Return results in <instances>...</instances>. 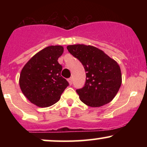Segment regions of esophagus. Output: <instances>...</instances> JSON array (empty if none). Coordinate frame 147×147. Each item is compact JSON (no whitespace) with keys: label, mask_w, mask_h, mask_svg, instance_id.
Segmentation results:
<instances>
[{"label":"esophagus","mask_w":147,"mask_h":147,"mask_svg":"<svg viewBox=\"0 0 147 147\" xmlns=\"http://www.w3.org/2000/svg\"><path fill=\"white\" fill-rule=\"evenodd\" d=\"M68 81L69 84H70V85H72V78H69L68 79Z\"/></svg>","instance_id":"obj_1"}]
</instances>
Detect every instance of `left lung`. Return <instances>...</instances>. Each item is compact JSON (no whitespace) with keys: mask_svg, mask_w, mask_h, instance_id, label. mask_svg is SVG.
Listing matches in <instances>:
<instances>
[{"mask_svg":"<svg viewBox=\"0 0 147 147\" xmlns=\"http://www.w3.org/2000/svg\"><path fill=\"white\" fill-rule=\"evenodd\" d=\"M67 49L80 61L86 72L85 85L76 90L80 100L90 107H100L111 102L122 84L117 62L92 45H70Z\"/></svg>","mask_w":147,"mask_h":147,"instance_id":"8db88e82","label":"left lung"}]
</instances>
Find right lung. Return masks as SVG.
I'll return each mask as SVG.
<instances>
[{"instance_id": "obj_1", "label": "right lung", "mask_w": 147, "mask_h": 147, "mask_svg": "<svg viewBox=\"0 0 147 147\" xmlns=\"http://www.w3.org/2000/svg\"><path fill=\"white\" fill-rule=\"evenodd\" d=\"M63 52L61 45H50L37 52L22 69L19 86L30 102L38 107H48L60 99L69 85L61 75L58 59Z\"/></svg>"}]
</instances>
